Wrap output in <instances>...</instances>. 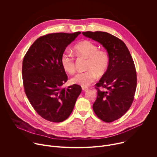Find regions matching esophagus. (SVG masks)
<instances>
[{"label":"esophagus","instance_id":"obj_1","mask_svg":"<svg viewBox=\"0 0 157 157\" xmlns=\"http://www.w3.org/2000/svg\"><path fill=\"white\" fill-rule=\"evenodd\" d=\"M82 89L83 91H86L87 90V87H82Z\"/></svg>","mask_w":157,"mask_h":157}]
</instances>
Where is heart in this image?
<instances>
[{"label": "heart", "mask_w": 157, "mask_h": 157, "mask_svg": "<svg viewBox=\"0 0 157 157\" xmlns=\"http://www.w3.org/2000/svg\"><path fill=\"white\" fill-rule=\"evenodd\" d=\"M73 52L78 56L87 58L86 71L79 72L72 78L71 82L86 87L90 84L96 75H103L107 70L109 64V57L104 50H98V47L93 42L83 40L78 43L73 48ZM60 62L63 69L69 73L75 71V64L73 56L68 52H64L61 56Z\"/></svg>", "instance_id": "b5f03b06"}]
</instances>
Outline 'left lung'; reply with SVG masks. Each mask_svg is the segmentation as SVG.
Masks as SVG:
<instances>
[{"instance_id": "left-lung-1", "label": "left lung", "mask_w": 157, "mask_h": 157, "mask_svg": "<svg viewBox=\"0 0 157 157\" xmlns=\"http://www.w3.org/2000/svg\"><path fill=\"white\" fill-rule=\"evenodd\" d=\"M82 33L101 44L108 53L109 66L96 84L98 96L93 107L101 120L113 122L127 113L133 101L137 74L133 59L125 44L115 36L104 32Z\"/></svg>"}]
</instances>
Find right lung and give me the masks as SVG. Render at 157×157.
<instances>
[{
  "label": "right lung",
  "mask_w": 157,
  "mask_h": 157,
  "mask_svg": "<svg viewBox=\"0 0 157 157\" xmlns=\"http://www.w3.org/2000/svg\"><path fill=\"white\" fill-rule=\"evenodd\" d=\"M81 33H56L38 38L27 52L22 63V76L27 97L43 119L61 122L74 109L81 87L62 86L68 80L60 58L66 48Z\"/></svg>",
  "instance_id": "obj_1"
}]
</instances>
